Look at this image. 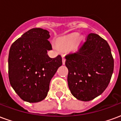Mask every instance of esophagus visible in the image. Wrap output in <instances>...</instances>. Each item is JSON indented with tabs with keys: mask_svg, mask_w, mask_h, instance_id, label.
<instances>
[{
	"mask_svg": "<svg viewBox=\"0 0 121 121\" xmlns=\"http://www.w3.org/2000/svg\"><path fill=\"white\" fill-rule=\"evenodd\" d=\"M62 63H63V65L65 63V58H64V56H62Z\"/></svg>",
	"mask_w": 121,
	"mask_h": 121,
	"instance_id": "1",
	"label": "esophagus"
}]
</instances>
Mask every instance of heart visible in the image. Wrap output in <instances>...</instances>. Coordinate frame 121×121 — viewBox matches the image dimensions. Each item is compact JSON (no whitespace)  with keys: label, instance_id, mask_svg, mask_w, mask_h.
<instances>
[{"label":"heart","instance_id":"b5f03b06","mask_svg":"<svg viewBox=\"0 0 121 121\" xmlns=\"http://www.w3.org/2000/svg\"><path fill=\"white\" fill-rule=\"evenodd\" d=\"M75 41L74 37H71L68 39H61L58 40V45L62 48H69L72 47Z\"/></svg>","mask_w":121,"mask_h":121}]
</instances>
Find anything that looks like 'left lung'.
<instances>
[{"label": "left lung", "instance_id": "obj_1", "mask_svg": "<svg viewBox=\"0 0 121 121\" xmlns=\"http://www.w3.org/2000/svg\"><path fill=\"white\" fill-rule=\"evenodd\" d=\"M65 59L69 88L76 99L89 101L106 89L114 61L106 40L91 33L78 50L67 55Z\"/></svg>", "mask_w": 121, "mask_h": 121}]
</instances>
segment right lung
<instances>
[{"instance_id":"1","label":"right lung","mask_w":121,"mask_h":121,"mask_svg":"<svg viewBox=\"0 0 121 121\" xmlns=\"http://www.w3.org/2000/svg\"><path fill=\"white\" fill-rule=\"evenodd\" d=\"M49 32L36 28L29 30L11 46L8 56L9 83L21 99L38 102L47 96L51 79L62 65L60 55L50 58Z\"/></svg>"}]
</instances>
